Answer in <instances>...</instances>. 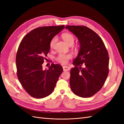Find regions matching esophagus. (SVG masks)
Returning <instances> with one entry per match:
<instances>
[{
    "instance_id": "1",
    "label": "esophagus",
    "mask_w": 124,
    "mask_h": 124,
    "mask_svg": "<svg viewBox=\"0 0 124 124\" xmlns=\"http://www.w3.org/2000/svg\"><path fill=\"white\" fill-rule=\"evenodd\" d=\"M62 68H63V70L65 71H69L70 70V67H69L68 66H63Z\"/></svg>"
}]
</instances>
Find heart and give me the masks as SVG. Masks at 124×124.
Returning a JSON list of instances; mask_svg holds the SVG:
<instances>
[{
    "mask_svg": "<svg viewBox=\"0 0 124 124\" xmlns=\"http://www.w3.org/2000/svg\"><path fill=\"white\" fill-rule=\"evenodd\" d=\"M62 39L68 45V46H72L74 42V36L69 33H64L62 36ZM56 37H54L51 41L50 43V46L51 48H53L56 42ZM71 58V55L70 54H60L56 58L57 61L62 64H65L68 62V60Z\"/></svg>",
    "mask_w": 124,
    "mask_h": 124,
    "instance_id": "obj_1",
    "label": "heart"
}]
</instances>
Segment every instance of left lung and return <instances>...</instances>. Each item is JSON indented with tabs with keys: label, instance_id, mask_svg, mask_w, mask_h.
Instances as JSON below:
<instances>
[{
	"label": "left lung",
	"instance_id": "1",
	"mask_svg": "<svg viewBox=\"0 0 124 124\" xmlns=\"http://www.w3.org/2000/svg\"><path fill=\"white\" fill-rule=\"evenodd\" d=\"M66 28L77 36L80 46L73 62L75 67L70 70V88L76 95L88 98L99 92L107 79L109 63L108 51L102 40L91 29L69 25ZM82 65L85 66L83 69Z\"/></svg>",
	"mask_w": 124,
	"mask_h": 124
}]
</instances>
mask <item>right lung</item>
<instances>
[{
  "instance_id": "right-lung-1",
  "label": "right lung",
  "mask_w": 124,
  "mask_h": 124,
  "mask_svg": "<svg viewBox=\"0 0 124 124\" xmlns=\"http://www.w3.org/2000/svg\"><path fill=\"white\" fill-rule=\"evenodd\" d=\"M64 25L45 26L33 29L22 39L16 56L18 79L28 94L36 98H44L53 92L62 67L53 63L48 70L42 64L49 52L50 43Z\"/></svg>"
}]
</instances>
